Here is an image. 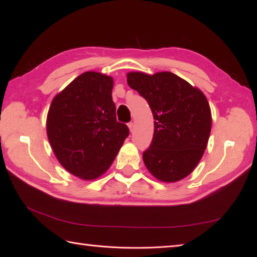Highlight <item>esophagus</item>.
<instances>
[{
  "label": "esophagus",
  "mask_w": 257,
  "mask_h": 257,
  "mask_svg": "<svg viewBox=\"0 0 257 257\" xmlns=\"http://www.w3.org/2000/svg\"><path fill=\"white\" fill-rule=\"evenodd\" d=\"M134 127H135L134 123H133V122H130V123H128V128H130V131H131V132L134 131Z\"/></svg>",
  "instance_id": "esophagus-1"
}]
</instances>
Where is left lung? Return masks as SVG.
I'll return each instance as SVG.
<instances>
[{
  "instance_id": "1",
  "label": "left lung",
  "mask_w": 257,
  "mask_h": 257,
  "mask_svg": "<svg viewBox=\"0 0 257 257\" xmlns=\"http://www.w3.org/2000/svg\"><path fill=\"white\" fill-rule=\"evenodd\" d=\"M126 77L130 87L148 101L155 119L152 143L142 156L147 169L163 182L187 177L200 161L210 137L207 97L170 71H131Z\"/></svg>"
}]
</instances>
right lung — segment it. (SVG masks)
<instances>
[{
    "instance_id": "right-lung-1",
    "label": "right lung",
    "mask_w": 257,
    "mask_h": 257,
    "mask_svg": "<svg viewBox=\"0 0 257 257\" xmlns=\"http://www.w3.org/2000/svg\"><path fill=\"white\" fill-rule=\"evenodd\" d=\"M111 77L86 71L51 101L46 132L58 161L83 180L104 174L130 131L116 119Z\"/></svg>"
}]
</instances>
